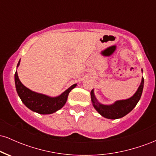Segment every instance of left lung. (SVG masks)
<instances>
[{"label":"left lung","instance_id":"left-lung-1","mask_svg":"<svg viewBox=\"0 0 156 156\" xmlns=\"http://www.w3.org/2000/svg\"><path fill=\"white\" fill-rule=\"evenodd\" d=\"M142 71V69H141ZM144 87V78H141L140 86L131 98L114 102L112 105H103L99 103L94 94V89L91 91V99L92 105L96 111L103 117L110 119H116L123 117L131 112L140 100Z\"/></svg>","mask_w":156,"mask_h":156}]
</instances>
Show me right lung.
<instances>
[{
    "label": "right lung",
    "mask_w": 156,
    "mask_h": 156,
    "mask_svg": "<svg viewBox=\"0 0 156 156\" xmlns=\"http://www.w3.org/2000/svg\"><path fill=\"white\" fill-rule=\"evenodd\" d=\"M20 60L19 61L17 67L20 65ZM15 81L16 90L24 105L33 112L41 114H53L62 108L67 102L69 93L77 85V83L73 84L59 96L52 98L33 92L25 87L20 80L17 71L15 74Z\"/></svg>",
    "instance_id": "add662e5"
}]
</instances>
